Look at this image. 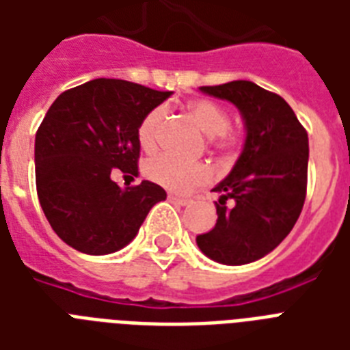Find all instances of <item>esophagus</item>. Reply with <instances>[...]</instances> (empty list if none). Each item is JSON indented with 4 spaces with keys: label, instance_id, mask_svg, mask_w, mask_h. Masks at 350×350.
I'll return each instance as SVG.
<instances>
[{
    "label": "esophagus",
    "instance_id": "1",
    "mask_svg": "<svg viewBox=\"0 0 350 350\" xmlns=\"http://www.w3.org/2000/svg\"><path fill=\"white\" fill-rule=\"evenodd\" d=\"M169 202L174 203V205H180V207H185V205H189V200H185V198H180V196H174V194H170Z\"/></svg>",
    "mask_w": 350,
    "mask_h": 350
}]
</instances>
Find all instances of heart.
<instances>
[{
	"mask_svg": "<svg viewBox=\"0 0 350 350\" xmlns=\"http://www.w3.org/2000/svg\"><path fill=\"white\" fill-rule=\"evenodd\" d=\"M187 112L198 126L208 136L218 150H230L236 145V137L229 131L230 116L224 107L211 100H192L187 103ZM165 109L156 107L143 118L137 126V139L145 150H152L158 145L159 132L163 126ZM145 176L174 194H189L198 187L207 185L213 180V170L205 163H185L169 154H159L148 159L145 165Z\"/></svg>",
	"mask_w": 350,
	"mask_h": 350,
	"instance_id": "b5f03b06",
	"label": "heart"
}]
</instances>
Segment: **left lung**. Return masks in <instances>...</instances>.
I'll return each mask as SVG.
<instances>
[{
    "label": "left lung",
    "instance_id": "8db88e82",
    "mask_svg": "<svg viewBox=\"0 0 350 350\" xmlns=\"http://www.w3.org/2000/svg\"><path fill=\"white\" fill-rule=\"evenodd\" d=\"M232 103L245 126L243 150L213 191L218 221L196 236L203 254L224 265H245L274 250L293 230L307 192L309 137L282 96L252 81L200 87ZM233 200V207L224 205Z\"/></svg>",
    "mask_w": 350,
    "mask_h": 350
}]
</instances>
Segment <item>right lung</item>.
Wrapping results in <instances>:
<instances>
[{
  "instance_id": "obj_1",
  "label": "right lung",
  "mask_w": 350,
  "mask_h": 350,
  "mask_svg": "<svg viewBox=\"0 0 350 350\" xmlns=\"http://www.w3.org/2000/svg\"><path fill=\"white\" fill-rule=\"evenodd\" d=\"M172 92L123 79L65 90L36 132V189L54 232L90 256L118 252L167 192L152 181L121 189L118 170L137 176V126Z\"/></svg>"
}]
</instances>
